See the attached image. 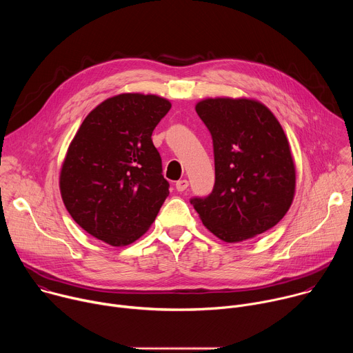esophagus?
I'll list each match as a JSON object with an SVG mask.
<instances>
[{
    "label": "esophagus",
    "mask_w": 353,
    "mask_h": 353,
    "mask_svg": "<svg viewBox=\"0 0 353 353\" xmlns=\"http://www.w3.org/2000/svg\"><path fill=\"white\" fill-rule=\"evenodd\" d=\"M187 187H188V181L185 179L176 181V190L177 191H184V190H187Z\"/></svg>",
    "instance_id": "1"
}]
</instances>
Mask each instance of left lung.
Returning a JSON list of instances; mask_svg holds the SVG:
<instances>
[{"instance_id":"1","label":"left lung","mask_w":353,"mask_h":353,"mask_svg":"<svg viewBox=\"0 0 353 353\" xmlns=\"http://www.w3.org/2000/svg\"><path fill=\"white\" fill-rule=\"evenodd\" d=\"M195 112L212 135L215 185L191 204L204 226L226 243L253 239L289 211L296 168L272 112L247 97H208Z\"/></svg>"}]
</instances>
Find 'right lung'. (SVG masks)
<instances>
[{"label":"right lung","instance_id":"right-lung-1","mask_svg":"<svg viewBox=\"0 0 353 353\" xmlns=\"http://www.w3.org/2000/svg\"><path fill=\"white\" fill-rule=\"evenodd\" d=\"M157 94L121 93L82 121L60 172L63 203L90 236L113 247L138 240L169 195L152 131L170 110Z\"/></svg>","mask_w":353,"mask_h":353}]
</instances>
